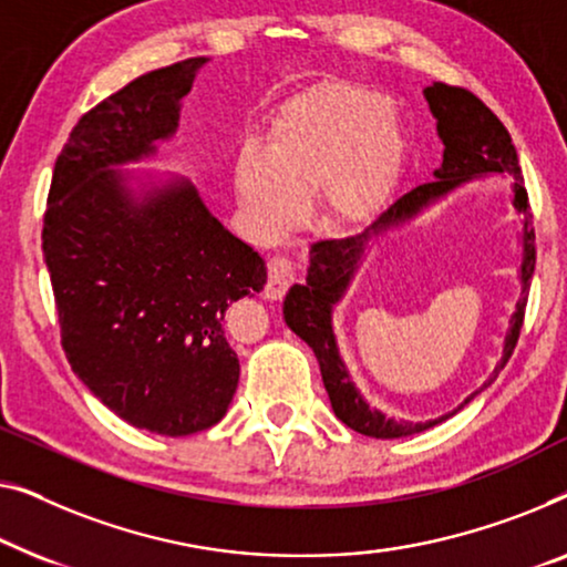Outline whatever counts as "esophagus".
I'll use <instances>...</instances> for the list:
<instances>
[{"label": "esophagus", "mask_w": 567, "mask_h": 567, "mask_svg": "<svg viewBox=\"0 0 567 567\" xmlns=\"http://www.w3.org/2000/svg\"><path fill=\"white\" fill-rule=\"evenodd\" d=\"M292 282H295V265L290 261V257H285V254H275V257H269L265 298L280 300Z\"/></svg>", "instance_id": "34e87169"}]
</instances>
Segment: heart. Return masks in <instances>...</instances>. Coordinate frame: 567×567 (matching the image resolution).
<instances>
[{
	"label": "heart",
	"mask_w": 567,
	"mask_h": 567,
	"mask_svg": "<svg viewBox=\"0 0 567 567\" xmlns=\"http://www.w3.org/2000/svg\"><path fill=\"white\" fill-rule=\"evenodd\" d=\"M403 158L405 135L385 94L329 82L287 102L269 125L265 156L236 158L234 187L261 236L290 228L313 197L329 223L360 226L388 203Z\"/></svg>",
	"instance_id": "1"
}]
</instances>
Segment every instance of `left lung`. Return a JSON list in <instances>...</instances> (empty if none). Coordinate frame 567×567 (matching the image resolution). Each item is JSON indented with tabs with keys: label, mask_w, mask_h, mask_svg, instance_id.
<instances>
[{
	"label": "left lung",
	"mask_w": 567,
	"mask_h": 567,
	"mask_svg": "<svg viewBox=\"0 0 567 567\" xmlns=\"http://www.w3.org/2000/svg\"><path fill=\"white\" fill-rule=\"evenodd\" d=\"M424 94L429 100V107H432V113L436 117V131H440V138L444 143V162L440 169L434 172L436 179L426 182V185H419L416 189H411V193L398 197V200L390 205L364 234L347 238H326V241H316L310 246V267L306 285H292L282 308L287 326H290L318 357L326 393L331 398V409L337 413V419L344 421V424L349 429H354V432L374 436V440H398V436L419 434L424 432V429L442 424L444 419L454 416V411L446 413L442 419L426 421V424H411V421H395L385 416V413L370 409V405L362 401V395L357 393L354 382L349 378L347 367L339 357L337 339H333L331 306L339 302L349 280H352L357 259H360L367 238L372 234L378 236L382 230L413 218L421 207L434 203L436 197L460 187L462 182L481 177V174L488 172L508 174V177L514 179L516 210L529 215V210H526V189L519 156H516L512 135H508L506 125L498 121V115L493 113L477 94L465 90V86L434 82L432 86H426ZM534 261H537L534 228H529V223H524L522 298L516 302L512 326H508L504 360L496 364V370H493L483 388H488L491 382L498 378V372L506 367L508 357L514 354L516 341H519L526 298H529V280L534 275ZM475 395L477 393L470 395L465 403L473 401Z\"/></svg>",
	"instance_id": "1"
}]
</instances>
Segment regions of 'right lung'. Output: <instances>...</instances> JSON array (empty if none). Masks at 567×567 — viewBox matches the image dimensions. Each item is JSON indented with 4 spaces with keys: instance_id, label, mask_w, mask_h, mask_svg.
Wrapping results in <instances>:
<instances>
[{
    "instance_id": "obj_1",
    "label": "right lung",
    "mask_w": 567,
    "mask_h": 567,
    "mask_svg": "<svg viewBox=\"0 0 567 567\" xmlns=\"http://www.w3.org/2000/svg\"><path fill=\"white\" fill-rule=\"evenodd\" d=\"M203 63L148 71L79 117L55 158L41 234L71 370L127 424L164 436L226 416L241 367L223 316L267 282L259 254L189 182L135 203L110 172L177 131Z\"/></svg>"
}]
</instances>
